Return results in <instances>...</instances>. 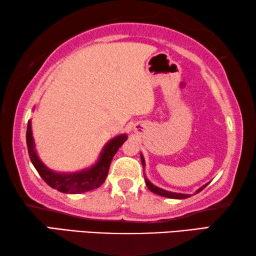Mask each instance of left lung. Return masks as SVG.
<instances>
[{
  "instance_id": "left-lung-1",
  "label": "left lung",
  "mask_w": 256,
  "mask_h": 256,
  "mask_svg": "<svg viewBox=\"0 0 256 256\" xmlns=\"http://www.w3.org/2000/svg\"><path fill=\"white\" fill-rule=\"evenodd\" d=\"M140 160H142V164H143V169H145V160H144V156L143 154L140 153ZM144 177H145V184L146 186H148V190L154 192V194H158L160 196H163V198H176V200H184V198H190V194H182V192H169V190H162V188L158 187L156 185H153L152 182H150V180L146 178V176L144 174ZM208 186V184H205V185H203L202 187H200L198 190L195 192V194H198V192H200L202 190H204L205 187Z\"/></svg>"
}]
</instances>
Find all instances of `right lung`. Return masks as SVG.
<instances>
[{
  "label": "right lung",
  "instance_id": "1",
  "mask_svg": "<svg viewBox=\"0 0 256 256\" xmlns=\"http://www.w3.org/2000/svg\"><path fill=\"white\" fill-rule=\"evenodd\" d=\"M127 134H121L108 140L100 150L98 161L90 168L76 172H58L48 169L42 162L36 152L32 132V120L28 121L26 134L28 154L37 172L50 187L66 194H80V192L93 190L102 185L106 179L113 156L120 146L127 140Z\"/></svg>",
  "mask_w": 256,
  "mask_h": 256
}]
</instances>
